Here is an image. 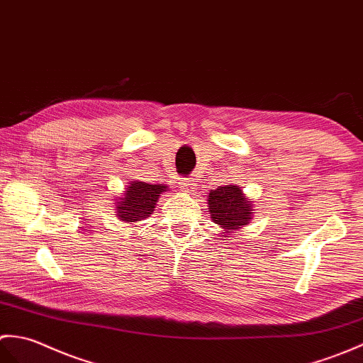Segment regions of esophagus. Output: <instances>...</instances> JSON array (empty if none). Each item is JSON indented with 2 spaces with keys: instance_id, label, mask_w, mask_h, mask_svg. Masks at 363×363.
<instances>
[{
  "instance_id": "34e87169",
  "label": "esophagus",
  "mask_w": 363,
  "mask_h": 363,
  "mask_svg": "<svg viewBox=\"0 0 363 363\" xmlns=\"http://www.w3.org/2000/svg\"><path fill=\"white\" fill-rule=\"evenodd\" d=\"M182 191H184V192H189V191H194L196 189V183H194V180H188V179H184V180H182Z\"/></svg>"
}]
</instances>
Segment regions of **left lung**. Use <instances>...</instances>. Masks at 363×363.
I'll use <instances>...</instances> for the list:
<instances>
[{
    "label": "left lung",
    "mask_w": 363,
    "mask_h": 363,
    "mask_svg": "<svg viewBox=\"0 0 363 363\" xmlns=\"http://www.w3.org/2000/svg\"><path fill=\"white\" fill-rule=\"evenodd\" d=\"M208 209L214 223L220 225L222 236L228 238V233L240 230L252 220L253 205L244 196L242 189L236 184H225L209 191Z\"/></svg>",
    "instance_id": "8db88e82"
}]
</instances>
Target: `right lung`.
Instances as JSON below:
<instances>
[{
    "label": "right lung",
    "mask_w": 363,
    "mask_h": 363,
    "mask_svg": "<svg viewBox=\"0 0 363 363\" xmlns=\"http://www.w3.org/2000/svg\"><path fill=\"white\" fill-rule=\"evenodd\" d=\"M169 186L163 184H149L146 182L133 180L128 183L124 196L116 200V216L119 220L127 223L141 222L154 213L160 194Z\"/></svg>",
    "instance_id": "obj_1"
}]
</instances>
